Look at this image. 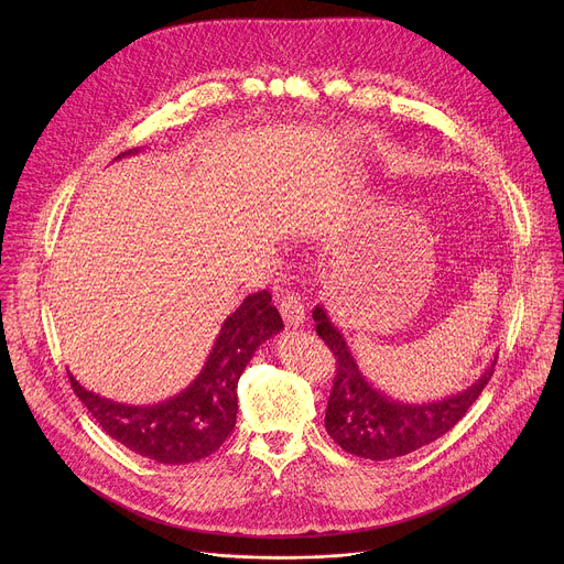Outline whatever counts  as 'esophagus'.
I'll list each match as a JSON object with an SVG mask.
<instances>
[{
	"mask_svg": "<svg viewBox=\"0 0 564 564\" xmlns=\"http://www.w3.org/2000/svg\"><path fill=\"white\" fill-rule=\"evenodd\" d=\"M281 314L290 328H301L305 324V307L301 296L294 292L281 296Z\"/></svg>",
	"mask_w": 564,
	"mask_h": 564,
	"instance_id": "obj_1",
	"label": "esophagus"
}]
</instances>
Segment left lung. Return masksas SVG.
<instances>
[{
    "label": "left lung",
    "mask_w": 564,
    "mask_h": 564,
    "mask_svg": "<svg viewBox=\"0 0 564 564\" xmlns=\"http://www.w3.org/2000/svg\"><path fill=\"white\" fill-rule=\"evenodd\" d=\"M312 318L316 321V335L330 346L339 364L328 399L326 431L346 453L357 457L383 462L446 435L466 415L496 370L498 355L470 386L457 392L431 401H404L368 381L324 305L318 303L312 310Z\"/></svg>",
    "instance_id": "1"
}]
</instances>
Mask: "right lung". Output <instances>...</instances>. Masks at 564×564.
Wrapping results in <instances>:
<instances>
[{
	"mask_svg": "<svg viewBox=\"0 0 564 564\" xmlns=\"http://www.w3.org/2000/svg\"><path fill=\"white\" fill-rule=\"evenodd\" d=\"M138 151L129 149L118 158ZM281 330L283 318L272 305V294L265 290L248 294L223 321L196 379L174 397L147 406L122 404L87 390L70 372L68 379L109 437L160 464H189L218 451L234 431L238 379L259 346Z\"/></svg>",
	"mask_w": 564,
	"mask_h": 564,
	"instance_id": "right-lung-1",
	"label": "right lung"
}]
</instances>
